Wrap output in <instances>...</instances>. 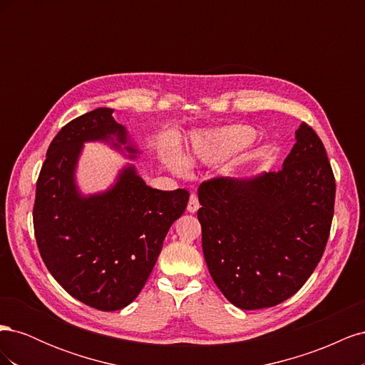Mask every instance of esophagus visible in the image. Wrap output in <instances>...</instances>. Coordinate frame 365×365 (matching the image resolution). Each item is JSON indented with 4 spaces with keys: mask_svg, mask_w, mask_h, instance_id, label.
<instances>
[{
    "mask_svg": "<svg viewBox=\"0 0 365 365\" xmlns=\"http://www.w3.org/2000/svg\"><path fill=\"white\" fill-rule=\"evenodd\" d=\"M197 208H200V201H197V196L195 193H192L189 204H187V210H189L190 213H196Z\"/></svg>",
    "mask_w": 365,
    "mask_h": 365,
    "instance_id": "1",
    "label": "esophagus"
}]
</instances>
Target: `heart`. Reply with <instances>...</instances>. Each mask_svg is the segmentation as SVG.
Returning a JSON list of instances; mask_svg holds the SVG:
<instances>
[{
    "instance_id": "b5f03b06",
    "label": "heart",
    "mask_w": 365,
    "mask_h": 365,
    "mask_svg": "<svg viewBox=\"0 0 365 365\" xmlns=\"http://www.w3.org/2000/svg\"><path fill=\"white\" fill-rule=\"evenodd\" d=\"M251 130L245 126H230L215 132H208L196 141L195 150L185 157L187 163H193L195 157H224L250 145ZM172 165H175L172 163Z\"/></svg>"
}]
</instances>
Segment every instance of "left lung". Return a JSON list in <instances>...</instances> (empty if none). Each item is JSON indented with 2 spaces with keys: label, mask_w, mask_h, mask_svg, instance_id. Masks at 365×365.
Wrapping results in <instances>:
<instances>
[{
  "label": "left lung",
  "mask_w": 365,
  "mask_h": 365,
  "mask_svg": "<svg viewBox=\"0 0 365 365\" xmlns=\"http://www.w3.org/2000/svg\"><path fill=\"white\" fill-rule=\"evenodd\" d=\"M277 172L213 178L197 189L210 275L235 306L271 307L292 297L322 260L335 205L323 141L302 123Z\"/></svg>",
  "instance_id": "8db88e82"
}]
</instances>
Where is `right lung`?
Returning a JSON list of instances; mask_svg holds the SVG:
<instances>
[{"instance_id": "obj_1", "label": "right lung", "mask_w": 365, "mask_h": 365, "mask_svg": "<svg viewBox=\"0 0 365 365\" xmlns=\"http://www.w3.org/2000/svg\"><path fill=\"white\" fill-rule=\"evenodd\" d=\"M114 109L97 108L71 120L53 138L36 182L33 227L47 269L77 300L111 312L134 302L163 248L170 225L189 202V192L146 185L134 165L120 172L105 193L82 196L74 170L85 141L128 143ZM135 158L137 149L125 146Z\"/></svg>"}]
</instances>
